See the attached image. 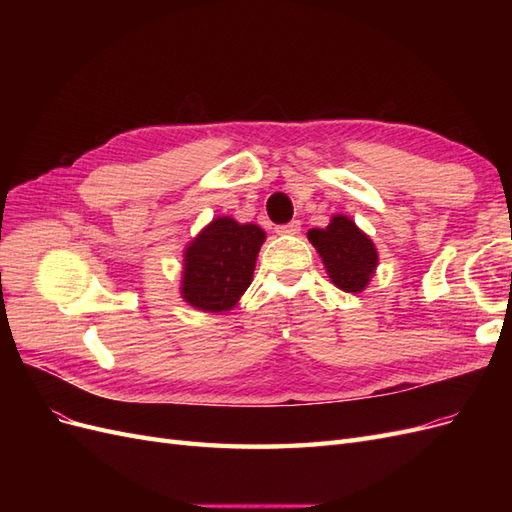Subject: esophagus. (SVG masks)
Instances as JSON below:
<instances>
[{
  "label": "esophagus",
  "mask_w": 512,
  "mask_h": 512,
  "mask_svg": "<svg viewBox=\"0 0 512 512\" xmlns=\"http://www.w3.org/2000/svg\"><path fill=\"white\" fill-rule=\"evenodd\" d=\"M299 230H301V222L299 220H292L288 224H282V226L275 228L277 235H299Z\"/></svg>",
  "instance_id": "1"
}]
</instances>
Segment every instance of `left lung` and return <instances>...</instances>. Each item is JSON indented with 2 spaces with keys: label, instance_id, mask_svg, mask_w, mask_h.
<instances>
[{
  "label": "left lung",
  "instance_id": "1",
  "mask_svg": "<svg viewBox=\"0 0 512 512\" xmlns=\"http://www.w3.org/2000/svg\"><path fill=\"white\" fill-rule=\"evenodd\" d=\"M331 282L344 292H363L378 267V250L346 215H333L327 228L307 232Z\"/></svg>",
  "mask_w": 512,
  "mask_h": 512
}]
</instances>
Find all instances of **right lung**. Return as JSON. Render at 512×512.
Instances as JSON below:
<instances>
[{
  "mask_svg": "<svg viewBox=\"0 0 512 512\" xmlns=\"http://www.w3.org/2000/svg\"><path fill=\"white\" fill-rule=\"evenodd\" d=\"M265 237L260 226L239 224L226 215L207 224L183 252L181 297L185 303L211 314L235 307L252 284Z\"/></svg>",
  "mask_w": 512,
  "mask_h": 512,
  "instance_id": "right-lung-1",
  "label": "right lung"
}]
</instances>
